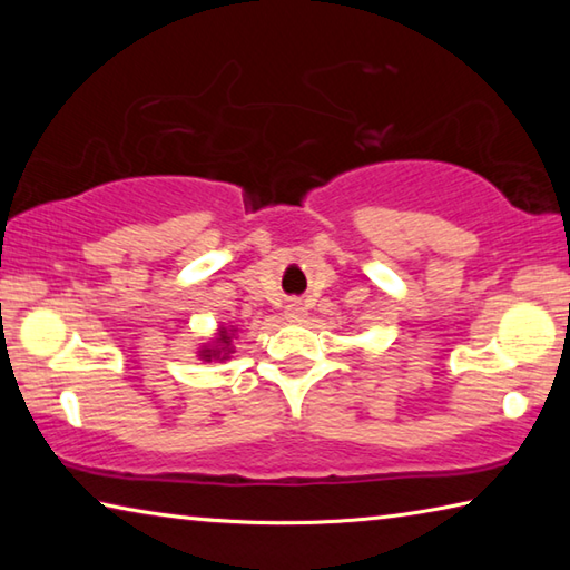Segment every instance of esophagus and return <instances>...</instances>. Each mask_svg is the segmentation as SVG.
Segmentation results:
<instances>
[{"mask_svg":"<svg viewBox=\"0 0 570 570\" xmlns=\"http://www.w3.org/2000/svg\"><path fill=\"white\" fill-rule=\"evenodd\" d=\"M304 316H306V308H304L302 302H288V304H286V320L302 322Z\"/></svg>","mask_w":570,"mask_h":570,"instance_id":"obj_1","label":"esophagus"}]
</instances>
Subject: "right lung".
<instances>
[{"mask_svg":"<svg viewBox=\"0 0 570 570\" xmlns=\"http://www.w3.org/2000/svg\"><path fill=\"white\" fill-rule=\"evenodd\" d=\"M230 340H234V336H230V332L220 330L216 344L214 346H204V350H200V360H206V362H210V360H226V356L234 352V350H230Z\"/></svg>","mask_w":570,"mask_h":570,"instance_id":"obj_1","label":"right lung"}]
</instances>
